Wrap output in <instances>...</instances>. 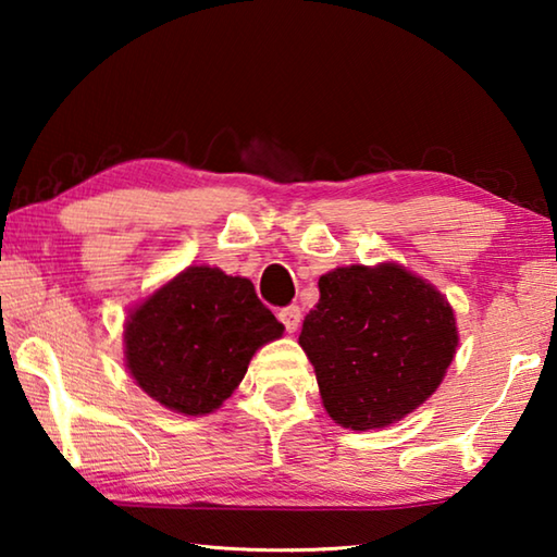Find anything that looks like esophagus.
Returning <instances> with one entry per match:
<instances>
[{"mask_svg":"<svg viewBox=\"0 0 557 557\" xmlns=\"http://www.w3.org/2000/svg\"><path fill=\"white\" fill-rule=\"evenodd\" d=\"M277 319H280L282 326H285L289 334H295V332H297V326H299V319H301V309H299L297 305L282 307V309H280V314H277Z\"/></svg>","mask_w":557,"mask_h":557,"instance_id":"34e87169","label":"esophagus"}]
</instances>
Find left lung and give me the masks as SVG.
Returning a JSON list of instances; mask_svg holds the SVG:
<instances>
[{"mask_svg":"<svg viewBox=\"0 0 557 557\" xmlns=\"http://www.w3.org/2000/svg\"><path fill=\"white\" fill-rule=\"evenodd\" d=\"M324 408L351 430L385 428L425 403L457 348L447 299L400 265L336 268L299 334Z\"/></svg>","mask_w":557,"mask_h":557,"instance_id":"left-lung-1","label":"left lung"}]
</instances>
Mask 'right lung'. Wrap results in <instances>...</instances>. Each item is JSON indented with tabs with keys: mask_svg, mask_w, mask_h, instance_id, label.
<instances>
[{
	"mask_svg": "<svg viewBox=\"0 0 557 557\" xmlns=\"http://www.w3.org/2000/svg\"><path fill=\"white\" fill-rule=\"evenodd\" d=\"M282 329L250 280L188 268L129 314L127 369L169 410L206 414L231 398L252 354Z\"/></svg>",
	"mask_w": 557,
	"mask_h": 557,
	"instance_id": "obj_1",
	"label": "right lung"
}]
</instances>
